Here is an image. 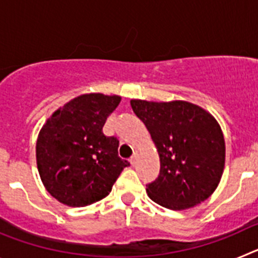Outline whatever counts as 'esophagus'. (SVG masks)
<instances>
[{
  "instance_id": "1",
  "label": "esophagus",
  "mask_w": 258,
  "mask_h": 258,
  "mask_svg": "<svg viewBox=\"0 0 258 258\" xmlns=\"http://www.w3.org/2000/svg\"><path fill=\"white\" fill-rule=\"evenodd\" d=\"M137 160H138V155H137V154H134V156H132L131 157V160H129V161H131V164H132V165H136V164H137Z\"/></svg>"
}]
</instances>
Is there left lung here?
I'll return each mask as SVG.
<instances>
[{"label":"left lung","mask_w":258,"mask_h":258,"mask_svg":"<svg viewBox=\"0 0 258 258\" xmlns=\"http://www.w3.org/2000/svg\"><path fill=\"white\" fill-rule=\"evenodd\" d=\"M160 157V174L146 186L150 199L173 211L195 207L208 199L222 177L225 140L217 120L186 101L132 99Z\"/></svg>","instance_id":"1"}]
</instances>
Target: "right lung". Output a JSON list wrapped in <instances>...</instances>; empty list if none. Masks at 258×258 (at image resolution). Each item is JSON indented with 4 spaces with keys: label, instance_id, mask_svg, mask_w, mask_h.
I'll list each match as a JSON object with an SVG mask.
<instances>
[{
    "label": "right lung",
    "instance_id": "obj_1",
    "mask_svg": "<svg viewBox=\"0 0 258 258\" xmlns=\"http://www.w3.org/2000/svg\"><path fill=\"white\" fill-rule=\"evenodd\" d=\"M121 97L90 93L52 113L38 133L36 160L41 181L52 198L68 207H85L106 198L126 160L118 141L102 132Z\"/></svg>",
    "mask_w": 258,
    "mask_h": 258
}]
</instances>
